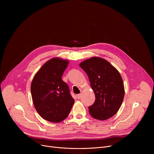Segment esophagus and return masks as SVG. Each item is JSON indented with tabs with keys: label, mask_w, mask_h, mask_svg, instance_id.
Segmentation results:
<instances>
[{
	"label": "esophagus",
	"mask_w": 154,
	"mask_h": 154,
	"mask_svg": "<svg viewBox=\"0 0 154 154\" xmlns=\"http://www.w3.org/2000/svg\"><path fill=\"white\" fill-rule=\"evenodd\" d=\"M81 95H82V94H77L76 96H77V98L78 99H79L80 97H81Z\"/></svg>",
	"instance_id": "34e87169"
}]
</instances>
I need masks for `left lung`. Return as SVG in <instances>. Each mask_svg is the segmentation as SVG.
I'll return each mask as SVG.
<instances>
[{
	"mask_svg": "<svg viewBox=\"0 0 154 154\" xmlns=\"http://www.w3.org/2000/svg\"><path fill=\"white\" fill-rule=\"evenodd\" d=\"M87 74L95 100L88 107L94 118L104 120L114 116L122 103L125 91L119 71L106 60L92 57L80 63Z\"/></svg>",
	"mask_w": 154,
	"mask_h": 154,
	"instance_id": "1",
	"label": "left lung"
}]
</instances>
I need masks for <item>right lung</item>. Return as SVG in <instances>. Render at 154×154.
Listing matches in <instances>:
<instances>
[{"mask_svg":"<svg viewBox=\"0 0 154 154\" xmlns=\"http://www.w3.org/2000/svg\"><path fill=\"white\" fill-rule=\"evenodd\" d=\"M69 61L53 58L45 62L31 84V95L38 114L51 122H62L69 116L74 103L69 87L62 80Z\"/></svg>","mask_w":154,"mask_h":154,"instance_id":"obj_1","label":"right lung"}]
</instances>
